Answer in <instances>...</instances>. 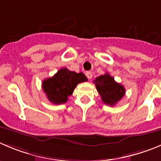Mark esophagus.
I'll use <instances>...</instances> for the list:
<instances>
[{"instance_id":"1","label":"esophagus","mask_w":161,"mask_h":161,"mask_svg":"<svg viewBox=\"0 0 161 161\" xmlns=\"http://www.w3.org/2000/svg\"><path fill=\"white\" fill-rule=\"evenodd\" d=\"M86 77H87L88 79H92V76H93L92 72H91V71H86Z\"/></svg>"}]
</instances>
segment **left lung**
I'll use <instances>...</instances> for the list:
<instances>
[{"instance_id":"obj_1","label":"left lung","mask_w":161,"mask_h":161,"mask_svg":"<svg viewBox=\"0 0 161 161\" xmlns=\"http://www.w3.org/2000/svg\"><path fill=\"white\" fill-rule=\"evenodd\" d=\"M96 89L102 97V101L110 106H114L125 94L122 85L115 82L114 79L108 73L97 77L94 81Z\"/></svg>"}]
</instances>
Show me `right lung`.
<instances>
[{"label": "right lung", "mask_w": 161, "mask_h": 161, "mask_svg": "<svg viewBox=\"0 0 161 161\" xmlns=\"http://www.w3.org/2000/svg\"><path fill=\"white\" fill-rule=\"evenodd\" d=\"M86 81L87 78L82 72L76 73L67 68H62L53 77L43 80L42 87L49 101L58 105L67 103L76 86Z\"/></svg>", "instance_id": "1"}]
</instances>
